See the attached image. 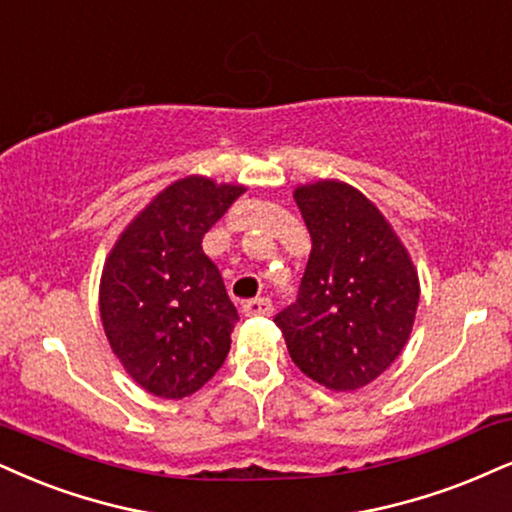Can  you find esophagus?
<instances>
[{"mask_svg": "<svg viewBox=\"0 0 512 512\" xmlns=\"http://www.w3.org/2000/svg\"><path fill=\"white\" fill-rule=\"evenodd\" d=\"M244 315H270L273 313V304L270 299H251L242 306Z\"/></svg>", "mask_w": 512, "mask_h": 512, "instance_id": "esophagus-1", "label": "esophagus"}]
</instances>
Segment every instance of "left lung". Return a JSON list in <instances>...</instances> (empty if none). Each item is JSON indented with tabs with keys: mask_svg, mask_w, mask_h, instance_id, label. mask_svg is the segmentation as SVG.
Instances as JSON below:
<instances>
[{
	"mask_svg": "<svg viewBox=\"0 0 512 512\" xmlns=\"http://www.w3.org/2000/svg\"><path fill=\"white\" fill-rule=\"evenodd\" d=\"M294 199L313 246L299 299L275 323L306 377L332 391H356L408 344L418 268L380 208L349 182H306Z\"/></svg>",
	"mask_w": 512,
	"mask_h": 512,
	"instance_id": "obj_1",
	"label": "left lung"
}]
</instances>
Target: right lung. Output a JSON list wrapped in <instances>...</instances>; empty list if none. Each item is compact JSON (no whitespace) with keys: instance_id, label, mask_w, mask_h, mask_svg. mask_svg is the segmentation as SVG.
<instances>
[{"instance_id":"right-lung-1","label":"right lung","mask_w":512,"mask_h":512,"mask_svg":"<svg viewBox=\"0 0 512 512\" xmlns=\"http://www.w3.org/2000/svg\"><path fill=\"white\" fill-rule=\"evenodd\" d=\"M244 185L187 175L125 225L104 261L99 313L111 351L144 391L185 399L225 363L239 320L201 239Z\"/></svg>"}]
</instances>
